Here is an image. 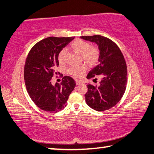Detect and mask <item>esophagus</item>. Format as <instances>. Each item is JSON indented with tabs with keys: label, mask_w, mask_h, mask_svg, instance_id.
I'll return each mask as SVG.
<instances>
[{
	"label": "esophagus",
	"mask_w": 154,
	"mask_h": 154,
	"mask_svg": "<svg viewBox=\"0 0 154 154\" xmlns=\"http://www.w3.org/2000/svg\"><path fill=\"white\" fill-rule=\"evenodd\" d=\"M82 83V82H81L80 80H76V84H77V85H79L80 83Z\"/></svg>",
	"instance_id": "esophagus-1"
}]
</instances>
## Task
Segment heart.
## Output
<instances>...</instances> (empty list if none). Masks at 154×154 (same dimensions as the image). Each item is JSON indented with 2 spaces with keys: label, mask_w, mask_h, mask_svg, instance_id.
<instances>
[{
  "label": "heart",
  "mask_w": 154,
  "mask_h": 154,
  "mask_svg": "<svg viewBox=\"0 0 154 154\" xmlns=\"http://www.w3.org/2000/svg\"><path fill=\"white\" fill-rule=\"evenodd\" d=\"M71 48L74 51L82 54V57L83 60L89 64H94L97 62L100 55L99 49L96 46H92L88 43L82 39H76L71 43ZM66 55V49H62L59 52L58 55V60L60 64H63L65 62ZM86 70L85 65H79V66H70L67 70L68 73L72 76L79 77L82 76Z\"/></svg>",
  "instance_id": "heart-1"
}]
</instances>
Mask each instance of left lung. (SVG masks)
Wrapping results in <instances>:
<instances>
[{"instance_id":"8db88e82","label":"left lung","mask_w":154,"mask_h":154,"mask_svg":"<svg viewBox=\"0 0 154 154\" xmlns=\"http://www.w3.org/2000/svg\"><path fill=\"white\" fill-rule=\"evenodd\" d=\"M81 38L96 43L100 50L98 64L89 72L87 78L99 76L101 80L99 85H87L85 102L96 111L108 110L119 103L126 91V60L119 47L109 38L100 35L82 36Z\"/></svg>"}]
</instances>
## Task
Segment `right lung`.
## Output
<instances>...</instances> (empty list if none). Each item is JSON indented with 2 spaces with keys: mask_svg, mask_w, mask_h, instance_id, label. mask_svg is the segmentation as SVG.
Segmentation results:
<instances>
[{
  "mask_svg": "<svg viewBox=\"0 0 154 154\" xmlns=\"http://www.w3.org/2000/svg\"><path fill=\"white\" fill-rule=\"evenodd\" d=\"M51 36L38 41L28 54L24 65V80L27 92L38 108L56 113L65 108L76 83L72 77L61 75L60 84L51 85V79L59 66L58 55L62 48L74 39Z\"/></svg>",
  "mask_w": 154,
  "mask_h": 154,
  "instance_id": "1",
  "label": "right lung"
}]
</instances>
